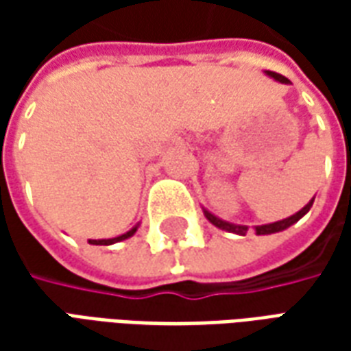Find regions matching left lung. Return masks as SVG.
<instances>
[{"label": "left lung", "instance_id": "1", "mask_svg": "<svg viewBox=\"0 0 351 351\" xmlns=\"http://www.w3.org/2000/svg\"><path fill=\"white\" fill-rule=\"evenodd\" d=\"M269 77H272V79L280 80V82H289V80L286 79V77H282L280 73H274V71H265ZM312 203H314V199L310 201L308 205L304 206V208H301L299 213L293 214V216H289V218H286V220H280V221H274V223H267V226H258L256 228V233L258 235H271V233H278V231H284V229H287L289 226H293L295 221H299L304 216V214L308 213L310 206H312ZM205 216L208 218V221L210 223H214L216 228L220 229H226V231H229V233H239V235H244L248 229L244 228V226H235V223H229V221H223L220 220V218H216L214 214H210L208 210H205Z\"/></svg>", "mask_w": 351, "mask_h": 351}]
</instances>
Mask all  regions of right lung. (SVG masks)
<instances>
[{"mask_svg":"<svg viewBox=\"0 0 351 351\" xmlns=\"http://www.w3.org/2000/svg\"><path fill=\"white\" fill-rule=\"evenodd\" d=\"M137 231V228H133L131 231H128V233H123V235L120 237H114V239H103V241H88L90 244H99V246H108V244H114V243H120V241H125V239H130L133 233Z\"/></svg>","mask_w":351,"mask_h":351,"instance_id":"right-lung-1","label":"right lung"}]
</instances>
